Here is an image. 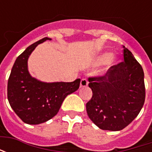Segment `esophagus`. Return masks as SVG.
Instances as JSON below:
<instances>
[{
    "mask_svg": "<svg viewBox=\"0 0 152 152\" xmlns=\"http://www.w3.org/2000/svg\"><path fill=\"white\" fill-rule=\"evenodd\" d=\"M88 80L86 79H82L81 80V81H80V87H86V86H88Z\"/></svg>",
    "mask_w": 152,
    "mask_h": 152,
    "instance_id": "34e87169",
    "label": "esophagus"
}]
</instances>
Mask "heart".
<instances>
[{
	"label": "heart",
	"mask_w": 152,
	"mask_h": 152,
	"mask_svg": "<svg viewBox=\"0 0 152 152\" xmlns=\"http://www.w3.org/2000/svg\"><path fill=\"white\" fill-rule=\"evenodd\" d=\"M106 62L110 66L114 65L118 62L117 57L115 56L113 54H111L110 53H107V52L102 53L99 54L98 56H96L95 58L93 60V64L95 66H98V65L102 64Z\"/></svg>",
	"instance_id": "1"
}]
</instances>
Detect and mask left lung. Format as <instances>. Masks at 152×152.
I'll return each instance as SVG.
<instances>
[{"mask_svg": "<svg viewBox=\"0 0 152 152\" xmlns=\"http://www.w3.org/2000/svg\"><path fill=\"white\" fill-rule=\"evenodd\" d=\"M124 47V62L104 76L89 78L92 99L86 103L89 119L101 129H123L139 114L145 102L142 67Z\"/></svg>", "mask_w": 152, "mask_h": 152, "instance_id": "1", "label": "left lung"}]
</instances>
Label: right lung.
I'll return each mask as SVG.
<instances>
[{
    "label": "right lung",
    "mask_w": 152,
    "mask_h": 152,
    "mask_svg": "<svg viewBox=\"0 0 152 152\" xmlns=\"http://www.w3.org/2000/svg\"><path fill=\"white\" fill-rule=\"evenodd\" d=\"M45 37L28 46L15 60L8 80L7 97L11 108L24 123L39 124L53 118L68 94L79 89L80 79L73 82L40 81L30 75L28 60Z\"/></svg>",
    "instance_id": "obj_1"
}]
</instances>
